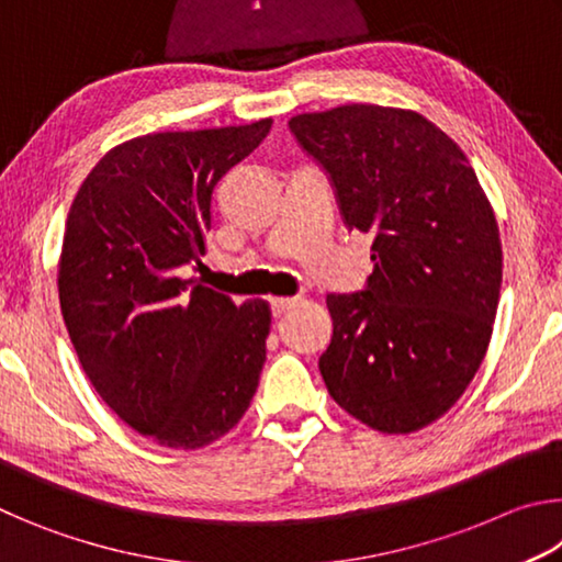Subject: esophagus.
I'll return each mask as SVG.
<instances>
[{
	"label": "esophagus",
	"instance_id": "obj_1",
	"mask_svg": "<svg viewBox=\"0 0 562 562\" xmlns=\"http://www.w3.org/2000/svg\"><path fill=\"white\" fill-rule=\"evenodd\" d=\"M270 304H272V315L280 317V315H284V312H288L290 307H294V304H297V297H272Z\"/></svg>",
	"mask_w": 562,
	"mask_h": 562
}]
</instances>
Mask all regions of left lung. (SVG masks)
I'll return each mask as SVG.
<instances>
[{
    "mask_svg": "<svg viewBox=\"0 0 562 562\" xmlns=\"http://www.w3.org/2000/svg\"><path fill=\"white\" fill-rule=\"evenodd\" d=\"M327 170L349 231L372 233L367 288L327 294V392L382 434H412L459 402L486 357L503 252L463 150L422 113L349 103L290 119Z\"/></svg>",
    "mask_w": 562,
    "mask_h": 562,
    "instance_id": "obj_1",
    "label": "left lung"
}]
</instances>
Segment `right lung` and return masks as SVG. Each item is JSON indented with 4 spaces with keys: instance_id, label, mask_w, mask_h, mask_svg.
Wrapping results in <instances>:
<instances>
[{
    "instance_id": "obj_1",
    "label": "right lung",
    "mask_w": 562,
    "mask_h": 562,
    "mask_svg": "<svg viewBox=\"0 0 562 562\" xmlns=\"http://www.w3.org/2000/svg\"><path fill=\"white\" fill-rule=\"evenodd\" d=\"M272 119L166 131L111 148L76 193L59 302L83 372L131 429L203 449L237 426L265 364L270 304H235L195 278L213 190Z\"/></svg>"
}]
</instances>
